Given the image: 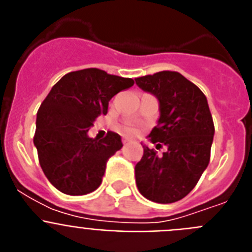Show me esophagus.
I'll use <instances>...</instances> for the list:
<instances>
[{
	"label": "esophagus",
	"mask_w": 252,
	"mask_h": 252,
	"mask_svg": "<svg viewBox=\"0 0 252 252\" xmlns=\"http://www.w3.org/2000/svg\"><path fill=\"white\" fill-rule=\"evenodd\" d=\"M122 144H124V145H128V144H130V140L124 139V140H122Z\"/></svg>",
	"instance_id": "obj_1"
}]
</instances>
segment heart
<instances>
[{"instance_id": "b5f03b06", "label": "heart", "mask_w": 252, "mask_h": 252, "mask_svg": "<svg viewBox=\"0 0 252 252\" xmlns=\"http://www.w3.org/2000/svg\"><path fill=\"white\" fill-rule=\"evenodd\" d=\"M119 131L126 136H132L136 133V128L133 127L131 124H127V122H125V124H121L119 126Z\"/></svg>"}]
</instances>
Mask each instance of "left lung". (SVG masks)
<instances>
[{
	"mask_svg": "<svg viewBox=\"0 0 252 252\" xmlns=\"http://www.w3.org/2000/svg\"><path fill=\"white\" fill-rule=\"evenodd\" d=\"M160 103V119L151 130L157 148L168 150L159 157L144 146L135 166L139 192L157 203H174L186 197L208 166L215 125L206 95L178 72L162 70L135 79Z\"/></svg>",
	"mask_w": 252,
	"mask_h": 252,
	"instance_id": "1",
	"label": "left lung"
}]
</instances>
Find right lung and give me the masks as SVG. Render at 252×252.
Masks as SVG:
<instances>
[{"label":"right lung","mask_w":252,"mask_h":252,"mask_svg":"<svg viewBox=\"0 0 252 252\" xmlns=\"http://www.w3.org/2000/svg\"><path fill=\"white\" fill-rule=\"evenodd\" d=\"M133 83L88 68L68 73L51 88L37 111L34 144L44 174L58 190L84 195L101 186L107 160L122 148L121 136L108 131L98 140L87 132L106 115L113 95Z\"/></svg>","instance_id":"add662e5"}]
</instances>
